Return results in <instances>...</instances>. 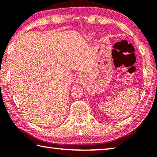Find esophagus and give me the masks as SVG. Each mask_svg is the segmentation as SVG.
I'll list each match as a JSON object with an SVG mask.
<instances>
[{
	"label": "esophagus",
	"mask_w": 157,
	"mask_h": 157,
	"mask_svg": "<svg viewBox=\"0 0 157 157\" xmlns=\"http://www.w3.org/2000/svg\"><path fill=\"white\" fill-rule=\"evenodd\" d=\"M84 76L83 75H79L78 77H77L76 79H75V82L77 83H82V82L84 80Z\"/></svg>",
	"instance_id": "1"
}]
</instances>
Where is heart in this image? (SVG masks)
<instances>
[{"label":"heart","mask_w":157,"mask_h":157,"mask_svg":"<svg viewBox=\"0 0 157 157\" xmlns=\"http://www.w3.org/2000/svg\"><path fill=\"white\" fill-rule=\"evenodd\" d=\"M92 36V35H91V34H89V35L88 36V37H89V38H90V37H91Z\"/></svg>","instance_id":"b5f03b06"}]
</instances>
